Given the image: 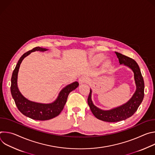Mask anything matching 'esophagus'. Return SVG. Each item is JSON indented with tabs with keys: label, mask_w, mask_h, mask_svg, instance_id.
Instances as JSON below:
<instances>
[{
	"label": "esophagus",
	"mask_w": 155,
	"mask_h": 155,
	"mask_svg": "<svg viewBox=\"0 0 155 155\" xmlns=\"http://www.w3.org/2000/svg\"><path fill=\"white\" fill-rule=\"evenodd\" d=\"M87 80V78L86 76H81L78 78V82L80 84H82L84 83H86Z\"/></svg>",
	"instance_id": "34e87169"
}]
</instances>
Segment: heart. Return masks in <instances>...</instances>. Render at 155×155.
<instances>
[{
  "instance_id": "b5f03b06",
  "label": "heart",
  "mask_w": 155,
  "mask_h": 155,
  "mask_svg": "<svg viewBox=\"0 0 155 155\" xmlns=\"http://www.w3.org/2000/svg\"><path fill=\"white\" fill-rule=\"evenodd\" d=\"M105 56L102 54H96V56H94L93 59V61L94 62L96 63V64H99L101 62H102L104 59H105ZM109 64H110V62H107L105 63V67L106 68H108L109 66Z\"/></svg>"
}]
</instances>
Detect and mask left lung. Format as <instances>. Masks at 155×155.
<instances>
[{
    "label": "left lung",
    "instance_id": "left-lung-1",
    "mask_svg": "<svg viewBox=\"0 0 155 155\" xmlns=\"http://www.w3.org/2000/svg\"><path fill=\"white\" fill-rule=\"evenodd\" d=\"M115 54L120 64H124L133 71L136 90L132 97L126 104L111 110H104L94 105L91 99L92 90L90 89V93L87 98V104L91 112L96 118L107 122H117L124 120L133 115L142 103L144 97V81L137 63L133 59L120 53L115 52Z\"/></svg>",
    "mask_w": 155,
    "mask_h": 155
}]
</instances>
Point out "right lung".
Masks as SVG:
<instances>
[{
  "instance_id": "obj_1",
  "label": "right lung",
  "mask_w": 155,
  "mask_h": 155,
  "mask_svg": "<svg viewBox=\"0 0 155 155\" xmlns=\"http://www.w3.org/2000/svg\"><path fill=\"white\" fill-rule=\"evenodd\" d=\"M47 50L48 49L38 47L25 53L19 59L13 72L11 79V93L17 108L24 115L35 120H48L59 115L67 102L69 93L76 89L79 85L77 81L67 85L60 91L57 99L50 104L32 102L21 94L18 87L17 79L19 66L22 61L32 52L35 51H45Z\"/></svg>"
}]
</instances>
